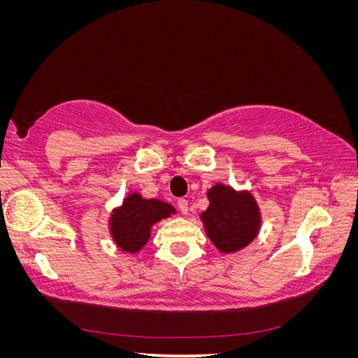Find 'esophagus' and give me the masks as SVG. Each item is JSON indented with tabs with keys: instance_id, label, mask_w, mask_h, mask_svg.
Masks as SVG:
<instances>
[{
	"instance_id": "1",
	"label": "esophagus",
	"mask_w": 358,
	"mask_h": 358,
	"mask_svg": "<svg viewBox=\"0 0 358 358\" xmlns=\"http://www.w3.org/2000/svg\"><path fill=\"white\" fill-rule=\"evenodd\" d=\"M178 208H179V210H180V213H182V215H187V213H188V210H189V208H188V201H187L185 199H180V200H178Z\"/></svg>"
}]
</instances>
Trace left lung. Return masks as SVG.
I'll list each match as a JSON object with an SVG mask.
<instances>
[{"instance_id":"8db88e82","label":"left lung","mask_w":358,"mask_h":358,"mask_svg":"<svg viewBox=\"0 0 358 358\" xmlns=\"http://www.w3.org/2000/svg\"><path fill=\"white\" fill-rule=\"evenodd\" d=\"M208 209L201 212L204 233L222 254H233L252 243L262 229V210L251 191H236L215 183L206 192Z\"/></svg>"}]
</instances>
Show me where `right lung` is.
<instances>
[{
	"label": "right lung",
	"instance_id": "add662e5",
	"mask_svg": "<svg viewBox=\"0 0 358 358\" xmlns=\"http://www.w3.org/2000/svg\"><path fill=\"white\" fill-rule=\"evenodd\" d=\"M175 213L176 209L170 203L143 199L142 194L133 191L127 194L121 206L112 210L109 233L117 249L127 254H137L150 239L152 227Z\"/></svg>",
	"mask_w": 358,
	"mask_h": 358
}]
</instances>
